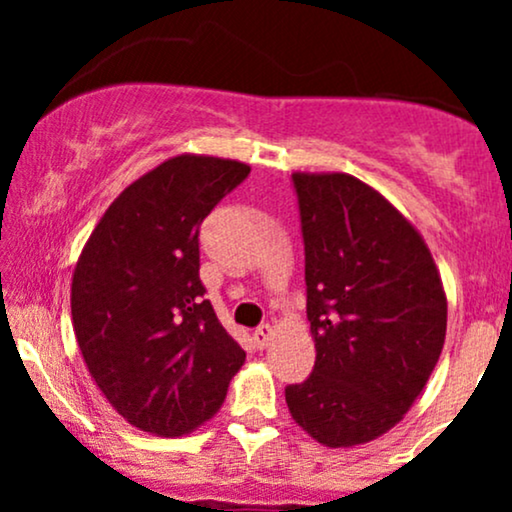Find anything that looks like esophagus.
Returning <instances> with one entry per match:
<instances>
[{"label": "esophagus", "mask_w": 512, "mask_h": 512, "mask_svg": "<svg viewBox=\"0 0 512 512\" xmlns=\"http://www.w3.org/2000/svg\"><path fill=\"white\" fill-rule=\"evenodd\" d=\"M252 339H255L257 349H267L269 342L274 339V330L269 325H260L255 332H252Z\"/></svg>", "instance_id": "esophagus-1"}]
</instances>
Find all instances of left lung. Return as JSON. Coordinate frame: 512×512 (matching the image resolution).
<instances>
[{"instance_id": "left-lung-1", "label": "left lung", "mask_w": 512, "mask_h": 512, "mask_svg": "<svg viewBox=\"0 0 512 512\" xmlns=\"http://www.w3.org/2000/svg\"><path fill=\"white\" fill-rule=\"evenodd\" d=\"M305 243L315 368L286 387L298 426L354 448L404 419L448 327L431 250L378 190L349 173H293Z\"/></svg>"}]
</instances>
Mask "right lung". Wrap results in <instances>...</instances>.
<instances>
[{"label":"right lung","instance_id":"1","mask_svg":"<svg viewBox=\"0 0 512 512\" xmlns=\"http://www.w3.org/2000/svg\"><path fill=\"white\" fill-rule=\"evenodd\" d=\"M248 163L180 154L120 192L72 276V322L88 373L127 424L185 436L226 399L245 351L199 281V226Z\"/></svg>","mask_w":512,"mask_h":512}]
</instances>
